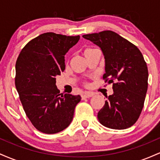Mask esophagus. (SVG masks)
<instances>
[{"label": "esophagus", "mask_w": 160, "mask_h": 160, "mask_svg": "<svg viewBox=\"0 0 160 160\" xmlns=\"http://www.w3.org/2000/svg\"><path fill=\"white\" fill-rule=\"evenodd\" d=\"M93 95H94V93L93 92H86L84 93L83 95H82V99L90 98V97L93 96Z\"/></svg>", "instance_id": "esophagus-1"}]
</instances>
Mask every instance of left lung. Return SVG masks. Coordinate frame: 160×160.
I'll return each instance as SVG.
<instances>
[{
  "instance_id": "8db88e82",
  "label": "left lung",
  "mask_w": 160,
  "mask_h": 160,
  "mask_svg": "<svg viewBox=\"0 0 160 160\" xmlns=\"http://www.w3.org/2000/svg\"><path fill=\"white\" fill-rule=\"evenodd\" d=\"M102 49L105 59V82L113 94L98 113L101 124L113 129L131 127L139 118L148 86V70L138 48L112 31L82 35Z\"/></svg>"
}]
</instances>
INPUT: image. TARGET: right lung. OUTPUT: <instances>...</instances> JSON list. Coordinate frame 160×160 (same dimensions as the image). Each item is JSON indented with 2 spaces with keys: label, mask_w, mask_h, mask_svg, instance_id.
Segmentation results:
<instances>
[{
  "label": "right lung",
  "mask_w": 160,
  "mask_h": 160,
  "mask_svg": "<svg viewBox=\"0 0 160 160\" xmlns=\"http://www.w3.org/2000/svg\"><path fill=\"white\" fill-rule=\"evenodd\" d=\"M80 40L47 32L29 41L16 63V88L27 117L41 132H62L73 120L80 95L60 94L56 76L65 71V55Z\"/></svg>",
  "instance_id": "right-lung-1"
}]
</instances>
